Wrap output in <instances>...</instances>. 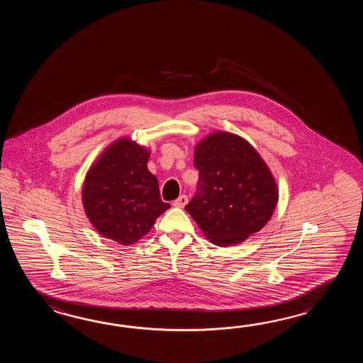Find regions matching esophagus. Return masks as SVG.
Returning <instances> with one entry per match:
<instances>
[{"label":"esophagus","mask_w":363,"mask_h":363,"mask_svg":"<svg viewBox=\"0 0 363 363\" xmlns=\"http://www.w3.org/2000/svg\"><path fill=\"white\" fill-rule=\"evenodd\" d=\"M186 202H188V197L185 196V194H182V196H179V199L174 201V206L175 208H184L185 205H186Z\"/></svg>","instance_id":"34e87169"}]
</instances>
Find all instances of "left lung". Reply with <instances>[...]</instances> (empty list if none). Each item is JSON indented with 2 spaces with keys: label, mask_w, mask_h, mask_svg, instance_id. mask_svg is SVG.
I'll use <instances>...</instances> for the list:
<instances>
[{
  "label": "left lung",
  "mask_w": 363,
  "mask_h": 363,
  "mask_svg": "<svg viewBox=\"0 0 363 363\" xmlns=\"http://www.w3.org/2000/svg\"><path fill=\"white\" fill-rule=\"evenodd\" d=\"M199 186L185 206L213 244L231 247L262 230L278 203V186L247 140L214 132L194 149Z\"/></svg>",
  "instance_id": "left-lung-1"
}]
</instances>
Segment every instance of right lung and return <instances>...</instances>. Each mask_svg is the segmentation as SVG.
<instances>
[{
	"label": "right lung",
	"mask_w": 363,
	"mask_h": 363,
	"mask_svg": "<svg viewBox=\"0 0 363 363\" xmlns=\"http://www.w3.org/2000/svg\"><path fill=\"white\" fill-rule=\"evenodd\" d=\"M149 150L119 139L99 157L85 177L83 205L96 231L121 245L147 235L170 208L161 200L158 180L147 170Z\"/></svg>",
	"instance_id": "right-lung-1"
}]
</instances>
